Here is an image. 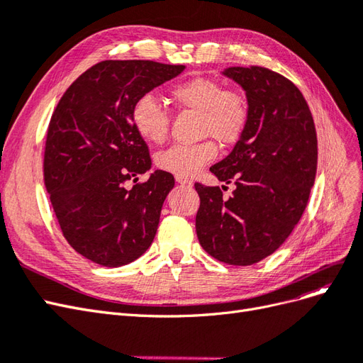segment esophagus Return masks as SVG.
I'll return each mask as SVG.
<instances>
[{
    "mask_svg": "<svg viewBox=\"0 0 363 363\" xmlns=\"http://www.w3.org/2000/svg\"><path fill=\"white\" fill-rule=\"evenodd\" d=\"M175 182H177L179 184H191V180L186 177H182V175H175Z\"/></svg>",
    "mask_w": 363,
    "mask_h": 363,
    "instance_id": "esophagus-1",
    "label": "esophagus"
}]
</instances>
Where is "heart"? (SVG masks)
I'll return each mask as SVG.
<instances>
[{
	"instance_id": "heart-1",
	"label": "heart",
	"mask_w": 363,
	"mask_h": 363,
	"mask_svg": "<svg viewBox=\"0 0 363 363\" xmlns=\"http://www.w3.org/2000/svg\"><path fill=\"white\" fill-rule=\"evenodd\" d=\"M171 101L186 111L199 113V135L212 136L224 145L235 144L242 136L248 123V103L242 92L224 89V86L206 77H194L174 84ZM131 123L136 133L151 144H162L168 135L169 116L155 96L147 94L138 98L131 108ZM218 155L211 140L195 145H172L159 152L157 167L182 177H192Z\"/></svg>"
}]
</instances>
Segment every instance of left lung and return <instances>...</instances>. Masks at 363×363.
<instances>
[{"label": "left lung", "instance_id": "left-lung-1", "mask_svg": "<svg viewBox=\"0 0 363 363\" xmlns=\"http://www.w3.org/2000/svg\"><path fill=\"white\" fill-rule=\"evenodd\" d=\"M221 74L245 91L250 115L232 152L211 168L219 182L235 183L232 196L195 183L201 201L195 228L212 257L247 267L272 255L298 224L316 175V130L286 77L260 67Z\"/></svg>", "mask_w": 363, "mask_h": 363}]
</instances>
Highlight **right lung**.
I'll return each mask as SVG.
<instances>
[{"instance_id": "right-lung-1", "label": "right lung", "mask_w": 363, "mask_h": 363, "mask_svg": "<svg viewBox=\"0 0 363 363\" xmlns=\"http://www.w3.org/2000/svg\"><path fill=\"white\" fill-rule=\"evenodd\" d=\"M184 65L106 60L63 94L48 127L43 177L69 245L103 267H123L150 248L172 174L151 169L145 140L131 123L138 98L184 71Z\"/></svg>"}]
</instances>
